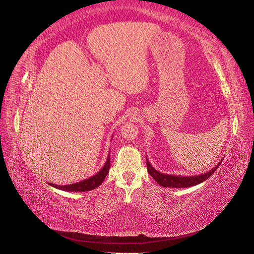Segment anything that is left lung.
<instances>
[{"mask_svg": "<svg viewBox=\"0 0 254 254\" xmlns=\"http://www.w3.org/2000/svg\"><path fill=\"white\" fill-rule=\"evenodd\" d=\"M222 161H219V163L213 168L211 169L209 172H206V173L200 174V175H196V176H176V175H170V174H163L160 173L159 171L156 169H154L152 165L150 163L148 157H146V168H148L149 174L156 181L160 186L162 187H168V188H189L198 185L202 182L208 179L212 174L214 173L216 169L219 167Z\"/></svg>", "mask_w": 254, "mask_h": 254, "instance_id": "8db88e82", "label": "left lung"}]
</instances>
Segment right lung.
<instances>
[{
  "label": "right lung",
  "mask_w": 254,
  "mask_h": 254,
  "mask_svg": "<svg viewBox=\"0 0 254 254\" xmlns=\"http://www.w3.org/2000/svg\"><path fill=\"white\" fill-rule=\"evenodd\" d=\"M110 153V152H109ZM110 154L108 156V159H106V162L104 163V166L102 167V169L96 173L95 175L88 177L86 179H83L79 183H75V184H70V185H65V186H58V185H54L51 184L50 185L54 188H57L59 190H63V191H67V192H85V191H91L96 189L97 187H99L103 181L104 178L108 175L109 171H110Z\"/></svg>",
  "instance_id": "right-lung-1"
}]
</instances>
